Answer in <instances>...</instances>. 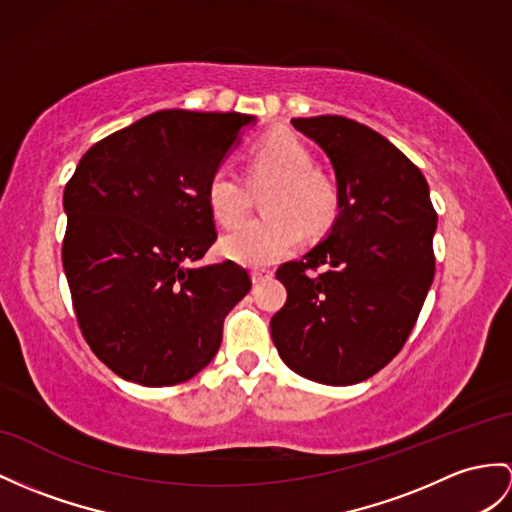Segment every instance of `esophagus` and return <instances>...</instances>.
<instances>
[{
	"mask_svg": "<svg viewBox=\"0 0 512 512\" xmlns=\"http://www.w3.org/2000/svg\"><path fill=\"white\" fill-rule=\"evenodd\" d=\"M249 276H252L254 284H260V282H265V280H271L273 278V271H269V269H252V273H249Z\"/></svg>",
	"mask_w": 512,
	"mask_h": 512,
	"instance_id": "34e87169",
	"label": "esophagus"
}]
</instances>
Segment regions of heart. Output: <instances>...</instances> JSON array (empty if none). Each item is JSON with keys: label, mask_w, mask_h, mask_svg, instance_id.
<instances>
[{"label": "heart", "mask_w": 512, "mask_h": 512, "mask_svg": "<svg viewBox=\"0 0 512 512\" xmlns=\"http://www.w3.org/2000/svg\"><path fill=\"white\" fill-rule=\"evenodd\" d=\"M252 180L276 182L267 197L271 217L241 223L221 239V254L247 267H265L293 254L306 232H321L336 210L332 186L315 173L310 149L291 134H269L252 149ZM210 213L234 226L247 210L243 178L230 162L210 173L206 186Z\"/></svg>", "instance_id": "heart-1"}]
</instances>
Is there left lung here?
I'll list each match as a JSON object with an SVG mask.
<instances>
[{
    "mask_svg": "<svg viewBox=\"0 0 512 512\" xmlns=\"http://www.w3.org/2000/svg\"><path fill=\"white\" fill-rule=\"evenodd\" d=\"M291 123L330 158L339 215L302 260L278 269L286 304L271 339L302 378L356 384L415 328L434 278L436 213L423 173L376 130L336 115Z\"/></svg>",
    "mask_w": 512,
    "mask_h": 512,
    "instance_id": "8db88e82",
    "label": "left lung"
}]
</instances>
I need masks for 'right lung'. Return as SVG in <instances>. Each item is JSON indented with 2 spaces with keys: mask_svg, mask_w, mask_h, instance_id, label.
Wrapping results in <instances>:
<instances>
[{
  "mask_svg": "<svg viewBox=\"0 0 512 512\" xmlns=\"http://www.w3.org/2000/svg\"><path fill=\"white\" fill-rule=\"evenodd\" d=\"M256 117L158 110L95 143L65 186L62 267L86 343L119 378L191 380L215 358L223 319L252 289L215 243L206 186Z\"/></svg>",
  "mask_w": 512,
  "mask_h": 512,
  "instance_id": "obj_1",
  "label": "right lung"
}]
</instances>
